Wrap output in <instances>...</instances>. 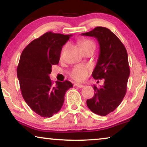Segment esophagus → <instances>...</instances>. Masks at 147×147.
Returning a JSON list of instances; mask_svg holds the SVG:
<instances>
[{"instance_id": "esophagus-1", "label": "esophagus", "mask_w": 147, "mask_h": 147, "mask_svg": "<svg viewBox=\"0 0 147 147\" xmlns=\"http://www.w3.org/2000/svg\"><path fill=\"white\" fill-rule=\"evenodd\" d=\"M74 86H75V87L82 88L84 87V85H82V84H74Z\"/></svg>"}]
</instances>
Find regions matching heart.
Segmentation results:
<instances>
[{"instance_id": "obj_1", "label": "heart", "mask_w": 147, "mask_h": 147, "mask_svg": "<svg viewBox=\"0 0 147 147\" xmlns=\"http://www.w3.org/2000/svg\"><path fill=\"white\" fill-rule=\"evenodd\" d=\"M80 45L82 48L88 47V46H94L95 47V44H94V41L90 39H82L80 41ZM90 69H91V68L88 65H76L70 72V76L74 80L78 82L83 81L89 75Z\"/></svg>"}]
</instances>
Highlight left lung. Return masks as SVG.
Listing matches in <instances>:
<instances>
[{
    "instance_id": "8db88e82",
    "label": "left lung",
    "mask_w": 147,
    "mask_h": 147,
    "mask_svg": "<svg viewBox=\"0 0 147 147\" xmlns=\"http://www.w3.org/2000/svg\"><path fill=\"white\" fill-rule=\"evenodd\" d=\"M82 35L97 39L100 54L92 76L104 80L100 88L94 86V96L86 103L92 112L106 116L120 105L127 90L130 76L127 51L117 36L106 27H97Z\"/></svg>"
}]
</instances>
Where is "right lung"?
<instances>
[{
	"instance_id": "add662e5",
	"label": "right lung",
	"mask_w": 147,
	"mask_h": 147,
	"mask_svg": "<svg viewBox=\"0 0 147 147\" xmlns=\"http://www.w3.org/2000/svg\"><path fill=\"white\" fill-rule=\"evenodd\" d=\"M71 36L47 32L32 41L20 57L17 71L21 94L30 108L42 117L57 113L65 92L73 87L67 80L53 85L49 76L52 66L59 63L62 47Z\"/></svg>"
}]
</instances>
